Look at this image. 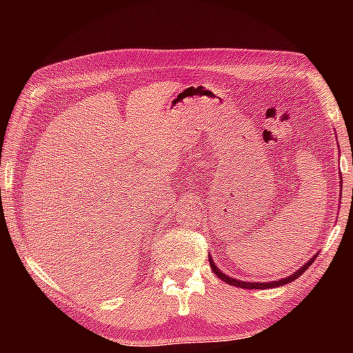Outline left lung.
<instances>
[{"instance_id": "obj_1", "label": "left lung", "mask_w": 353, "mask_h": 353, "mask_svg": "<svg viewBox=\"0 0 353 353\" xmlns=\"http://www.w3.org/2000/svg\"><path fill=\"white\" fill-rule=\"evenodd\" d=\"M314 259H316V256H313V259L310 260V261L307 263V265H303L302 268H299V270H297L294 274H292V276H290V277L276 280V282L254 283V282H240V280H236V279H230L229 276H225V274H223V272H221V271L218 270L216 265H214V263H213V260L210 259V256H208V260H210V266H212L213 272L216 274V276H218L221 280H223V282L229 283V285H232V286H240V288H248V290H268V288H276V286H282V285L290 283V282H292V280H296V279L301 277L302 274L308 270V266L312 265V263L314 261Z\"/></svg>"}]
</instances>
